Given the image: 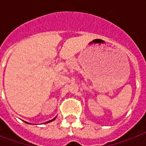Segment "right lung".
<instances>
[{
    "instance_id": "obj_1",
    "label": "right lung",
    "mask_w": 146,
    "mask_h": 146,
    "mask_svg": "<svg viewBox=\"0 0 146 146\" xmlns=\"http://www.w3.org/2000/svg\"><path fill=\"white\" fill-rule=\"evenodd\" d=\"M54 119H55V118H54V119H53V120H50V121H48V122H47V123H49V122H50V121H53V120H54Z\"/></svg>"
}]
</instances>
